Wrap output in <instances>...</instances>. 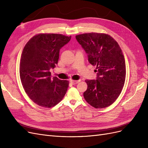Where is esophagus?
Segmentation results:
<instances>
[{
  "mask_svg": "<svg viewBox=\"0 0 148 148\" xmlns=\"http://www.w3.org/2000/svg\"><path fill=\"white\" fill-rule=\"evenodd\" d=\"M79 82H80V80H70V82L71 83H72V84H77V83H78Z\"/></svg>",
  "mask_w": 148,
  "mask_h": 148,
  "instance_id": "esophagus-1",
  "label": "esophagus"
}]
</instances>
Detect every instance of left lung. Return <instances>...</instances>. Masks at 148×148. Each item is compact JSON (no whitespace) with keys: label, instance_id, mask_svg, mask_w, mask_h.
I'll return each mask as SVG.
<instances>
[{"label":"left lung","instance_id":"left-lung-1","mask_svg":"<svg viewBox=\"0 0 148 148\" xmlns=\"http://www.w3.org/2000/svg\"><path fill=\"white\" fill-rule=\"evenodd\" d=\"M86 52L88 61L96 66V79H86L85 100L91 106L101 109L115 101L124 86L126 67L125 58L119 44L110 36L90 33L76 36Z\"/></svg>","mask_w":148,"mask_h":148}]
</instances>
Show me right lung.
Segmentation results:
<instances>
[{
  "mask_svg": "<svg viewBox=\"0 0 148 148\" xmlns=\"http://www.w3.org/2000/svg\"><path fill=\"white\" fill-rule=\"evenodd\" d=\"M71 36L39 34L26 43L20 64V79L26 93L39 106L52 107L63 99L69 87L67 80L51 77L59 59L60 49Z\"/></svg>",
  "mask_w": 148,
  "mask_h": 148,
  "instance_id": "1",
  "label": "right lung"
}]
</instances>
